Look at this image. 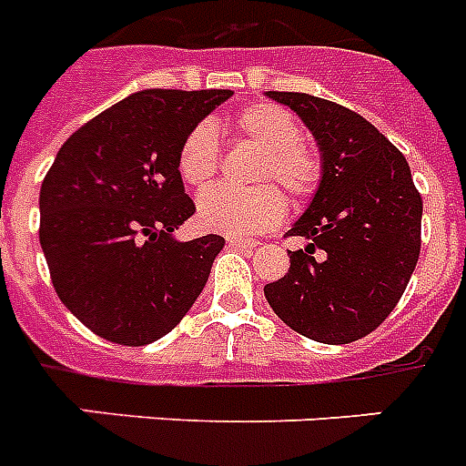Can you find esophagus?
<instances>
[{"instance_id": "1", "label": "esophagus", "mask_w": 466, "mask_h": 466, "mask_svg": "<svg viewBox=\"0 0 466 466\" xmlns=\"http://www.w3.org/2000/svg\"><path fill=\"white\" fill-rule=\"evenodd\" d=\"M227 244L232 246V248H241V251H253L258 241H251V239H239V237H227Z\"/></svg>"}]
</instances>
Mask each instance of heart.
Returning a JSON list of instances; mask_svg holds the SVG:
<instances>
[{
  "instance_id": "heart-1",
  "label": "heart",
  "mask_w": 466,
  "mask_h": 466,
  "mask_svg": "<svg viewBox=\"0 0 466 466\" xmlns=\"http://www.w3.org/2000/svg\"><path fill=\"white\" fill-rule=\"evenodd\" d=\"M241 136L263 147L258 181H278L292 198H306L320 181V157L311 143L301 138V124L289 109L260 102L237 119ZM177 169L191 188L213 184L220 169V138L213 122L196 124L181 141ZM285 218V198L275 187L237 191L229 187L210 188L198 198L200 225L229 237H253Z\"/></svg>"
}]
</instances>
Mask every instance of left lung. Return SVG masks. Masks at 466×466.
Listing matches in <instances>:
<instances>
[{
    "instance_id": "8db88e82",
    "label": "left lung",
    "mask_w": 466,
    "mask_h": 466,
    "mask_svg": "<svg viewBox=\"0 0 466 466\" xmlns=\"http://www.w3.org/2000/svg\"><path fill=\"white\" fill-rule=\"evenodd\" d=\"M268 97L294 109L320 147V184L287 237L289 270L266 299L292 330L325 344L366 338L404 294L421 251L423 203L404 155L364 116L309 93Z\"/></svg>"
}]
</instances>
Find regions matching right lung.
I'll return each instance as SVG.
<instances>
[{"instance_id": "add662e5", "label": "right lung", "mask_w": 466, "mask_h": 466, "mask_svg": "<svg viewBox=\"0 0 466 466\" xmlns=\"http://www.w3.org/2000/svg\"><path fill=\"white\" fill-rule=\"evenodd\" d=\"M232 90H138L83 124L40 188V246L56 297L88 330L143 347L174 330L225 239H174L196 213L181 141Z\"/></svg>"}]
</instances>
